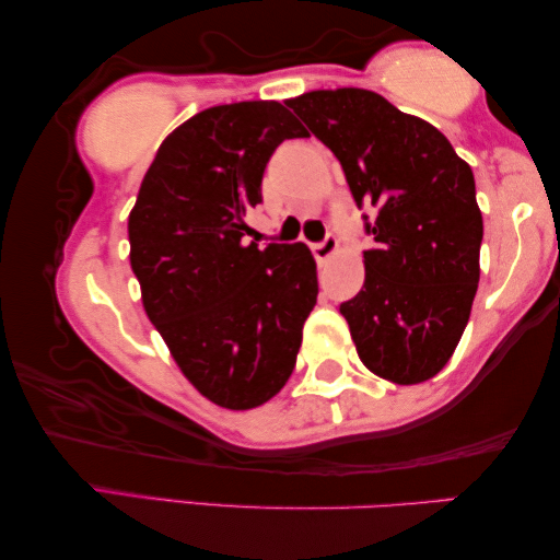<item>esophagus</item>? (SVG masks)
I'll list each match as a JSON object with an SVG mask.
<instances>
[{"label": "esophagus", "mask_w": 560, "mask_h": 560, "mask_svg": "<svg viewBox=\"0 0 560 560\" xmlns=\"http://www.w3.org/2000/svg\"><path fill=\"white\" fill-rule=\"evenodd\" d=\"M335 250H337V235L335 233H327L323 241L313 245V255H315L317 262H325V260L332 258Z\"/></svg>", "instance_id": "1"}]
</instances>
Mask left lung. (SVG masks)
<instances>
[{
	"mask_svg": "<svg viewBox=\"0 0 560 560\" xmlns=\"http://www.w3.org/2000/svg\"><path fill=\"white\" fill-rule=\"evenodd\" d=\"M288 106L340 161L357 208H370L364 285L340 305L360 360L394 384L434 377L479 288L483 220L469 163L374 91H310Z\"/></svg>",
	"mask_w": 560,
	"mask_h": 560,
	"instance_id": "8db88e82",
	"label": "left lung"
}]
</instances>
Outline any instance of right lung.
<instances>
[{"mask_svg":"<svg viewBox=\"0 0 560 560\" xmlns=\"http://www.w3.org/2000/svg\"><path fill=\"white\" fill-rule=\"evenodd\" d=\"M305 136L278 101L206 108L161 143L128 215L145 315L190 384L225 409L285 387L317 302L307 245L243 241L270 155Z\"/></svg>","mask_w":560,"mask_h":560,"instance_id":"add662e5","label":"right lung"}]
</instances>
